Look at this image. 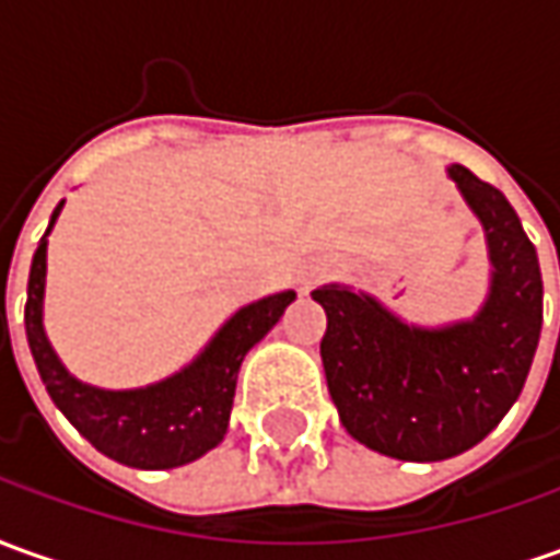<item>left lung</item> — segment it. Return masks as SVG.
Returning a JSON list of instances; mask_svg holds the SVG:
<instances>
[{
    "instance_id": "obj_1",
    "label": "left lung",
    "mask_w": 560,
    "mask_h": 560,
    "mask_svg": "<svg viewBox=\"0 0 560 560\" xmlns=\"http://www.w3.org/2000/svg\"><path fill=\"white\" fill-rule=\"evenodd\" d=\"M451 180L481 220L490 294L469 322L420 328L374 296L322 284V364L346 432L376 454L435 463L488 439L518 401L542 328L534 242L497 186L451 165Z\"/></svg>"
}]
</instances>
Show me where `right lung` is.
Here are the masks:
<instances>
[{"instance_id":"add662e5","label":"right lung","mask_w":560,"mask_h":560,"mask_svg":"<svg viewBox=\"0 0 560 560\" xmlns=\"http://www.w3.org/2000/svg\"><path fill=\"white\" fill-rule=\"evenodd\" d=\"M60 208L63 201L55 208L45 235L55 226ZM45 235L30 266L24 325L26 343L39 368L42 383L60 413L101 454L131 469H174L217 447L230 425L238 368L250 346L260 343L276 328L281 312L294 303V291H281L250 306H242L217 330L214 340L205 346L199 359L186 364L180 374L152 383L147 389H97L89 383H79L60 364L42 328L45 250H48Z\"/></svg>"}]
</instances>
